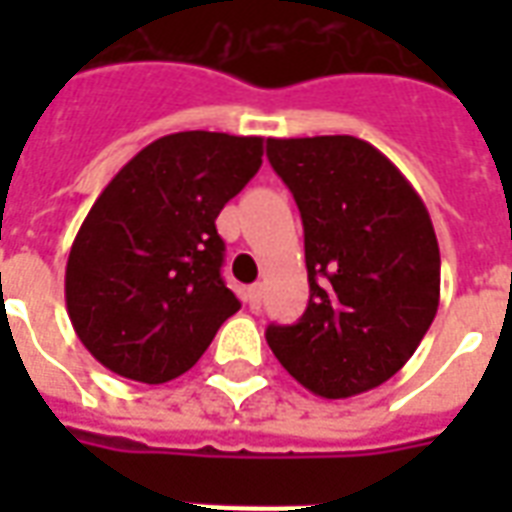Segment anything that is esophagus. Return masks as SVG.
I'll use <instances>...</instances> for the list:
<instances>
[{
  "label": "esophagus",
  "instance_id": "obj_1",
  "mask_svg": "<svg viewBox=\"0 0 512 512\" xmlns=\"http://www.w3.org/2000/svg\"><path fill=\"white\" fill-rule=\"evenodd\" d=\"M260 301H263V285L246 288V304H249V310H260Z\"/></svg>",
  "mask_w": 512,
  "mask_h": 512
}]
</instances>
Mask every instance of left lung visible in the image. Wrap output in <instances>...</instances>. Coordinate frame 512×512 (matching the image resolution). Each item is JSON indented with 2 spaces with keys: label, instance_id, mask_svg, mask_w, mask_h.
<instances>
[{
  "label": "left lung",
  "instance_id": "left-lung-1",
  "mask_svg": "<svg viewBox=\"0 0 512 512\" xmlns=\"http://www.w3.org/2000/svg\"><path fill=\"white\" fill-rule=\"evenodd\" d=\"M304 222L310 304L266 340L304 389L354 397L395 376L439 310L433 222L403 172L356 136L268 139Z\"/></svg>",
  "mask_w": 512,
  "mask_h": 512
}]
</instances>
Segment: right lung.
<instances>
[{
  "label": "right lung",
  "instance_id": "1",
  "mask_svg": "<svg viewBox=\"0 0 512 512\" xmlns=\"http://www.w3.org/2000/svg\"><path fill=\"white\" fill-rule=\"evenodd\" d=\"M263 164V136L180 131L109 180L73 238L65 304L84 348L117 376H183L241 301L222 279L216 216Z\"/></svg>",
  "mask_w": 512,
  "mask_h": 512
}]
</instances>
